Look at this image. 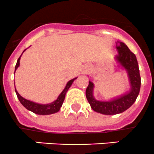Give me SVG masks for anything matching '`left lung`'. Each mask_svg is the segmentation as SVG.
Instances as JSON below:
<instances>
[{
  "label": "left lung",
  "instance_id": "8db88e82",
  "mask_svg": "<svg viewBox=\"0 0 154 154\" xmlns=\"http://www.w3.org/2000/svg\"><path fill=\"white\" fill-rule=\"evenodd\" d=\"M118 43L119 45L116 46L118 55L115 59L127 71L131 87L130 90L120 97L109 101H100L94 98L93 96L94 83L92 82H88L86 91V98L91 109L103 115H116L125 112L134 103L140 91L141 77L136 55L130 51L125 43L120 42H118Z\"/></svg>",
  "mask_w": 154,
  "mask_h": 154
}]
</instances>
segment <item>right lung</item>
<instances>
[{"label":"right lung","instance_id":"1","mask_svg":"<svg viewBox=\"0 0 154 154\" xmlns=\"http://www.w3.org/2000/svg\"><path fill=\"white\" fill-rule=\"evenodd\" d=\"M25 50H24L23 52H24ZM21 55L20 56L18 61H17L16 66H15V72L20 65V59H21ZM76 79H77V77L69 80V81L67 83V84H66L65 88L63 89V91L61 92V94H60V95H59V97H57V100H54V101L52 102V103H48V104H40V103H35V102L30 101V100L24 98V97H21V96L18 94V92L17 91L16 88H15V93H16L17 97H18V100H19V101L21 102V104L25 107L27 109L29 110V111L35 113V114L43 115V116L54 114V113H56L57 112L60 111V108H61L62 105H63V101H64L65 100V97H66V92H67L68 88L71 87V85H72L73 82H74V80H76Z\"/></svg>","mask_w":154,"mask_h":154}]
</instances>
